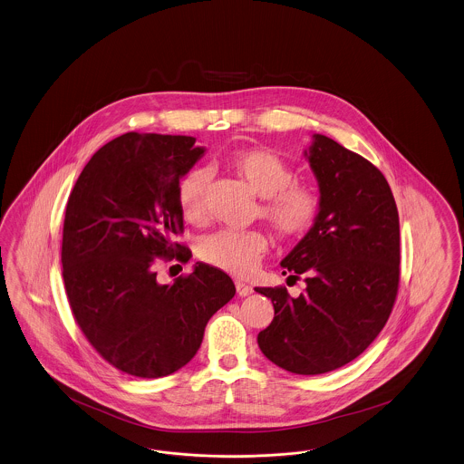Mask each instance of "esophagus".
<instances>
[{"instance_id": "34e87169", "label": "esophagus", "mask_w": 464, "mask_h": 464, "mask_svg": "<svg viewBox=\"0 0 464 464\" xmlns=\"http://www.w3.org/2000/svg\"><path fill=\"white\" fill-rule=\"evenodd\" d=\"M235 286H237V294H238L240 297H248V295L254 292V288H252L250 285L243 283V281H237Z\"/></svg>"}]
</instances>
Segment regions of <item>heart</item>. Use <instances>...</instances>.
<instances>
[{"mask_svg":"<svg viewBox=\"0 0 464 464\" xmlns=\"http://www.w3.org/2000/svg\"><path fill=\"white\" fill-rule=\"evenodd\" d=\"M226 166L262 198L259 216L279 240H297L311 229L319 210L317 193L311 186L294 183V169L276 153L264 149L237 150L226 157ZM208 185L207 169H193L179 181L178 200L188 221L204 219ZM266 250L267 238L262 231L221 229L202 240L198 256L224 273L246 276Z\"/></svg>","mask_w":464,"mask_h":464,"instance_id":"b5f03b06","label":"heart"}]
</instances>
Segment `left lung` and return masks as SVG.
<instances>
[{
	"label": "left lung",
	"mask_w": 464,
	"mask_h": 464,
	"mask_svg": "<svg viewBox=\"0 0 464 464\" xmlns=\"http://www.w3.org/2000/svg\"><path fill=\"white\" fill-rule=\"evenodd\" d=\"M319 186L313 227L281 260L305 292L256 288L275 305L257 336L262 353L297 374H323L370 347L399 288V212L385 176L332 138L313 134L304 151Z\"/></svg>",
	"instance_id": "obj_1"
}]
</instances>
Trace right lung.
<instances>
[{
    "mask_svg": "<svg viewBox=\"0 0 464 464\" xmlns=\"http://www.w3.org/2000/svg\"><path fill=\"white\" fill-rule=\"evenodd\" d=\"M193 136L126 132L98 150L69 197L63 283L75 321L107 362L138 378L188 364L235 283L204 262L160 285L155 259L186 262L178 186L204 157Z\"/></svg>",
    "mask_w": 464,
    "mask_h": 464,
    "instance_id": "add662e5",
    "label": "right lung"
}]
</instances>
